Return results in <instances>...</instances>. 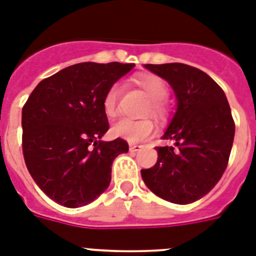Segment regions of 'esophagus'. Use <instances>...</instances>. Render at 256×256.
<instances>
[{"mask_svg": "<svg viewBox=\"0 0 256 256\" xmlns=\"http://www.w3.org/2000/svg\"><path fill=\"white\" fill-rule=\"evenodd\" d=\"M140 147H142V146H139V144H134V143H132L128 148H130V151H132V152H136L138 150H140Z\"/></svg>", "mask_w": 256, "mask_h": 256, "instance_id": "1", "label": "esophagus"}]
</instances>
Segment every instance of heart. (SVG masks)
Segmentation results:
<instances>
[{"instance_id":"obj_1","label":"heart","mask_w":256,"mask_h":256,"mask_svg":"<svg viewBox=\"0 0 256 256\" xmlns=\"http://www.w3.org/2000/svg\"><path fill=\"white\" fill-rule=\"evenodd\" d=\"M135 82L143 92L146 93L150 101V110L154 116L162 117L166 113L163 100L167 97L168 89L163 78L156 74H142L135 78ZM118 96H120V85L114 84L110 86L102 101L104 113L106 117L114 118L118 114ZM113 135L122 138L132 143H139L148 139L155 132V124L150 120H130L124 118L112 128Z\"/></svg>"}]
</instances>
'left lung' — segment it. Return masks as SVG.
I'll return each mask as SVG.
<instances>
[{"instance_id":"left-lung-1","label":"left lung","mask_w":256,"mask_h":256,"mask_svg":"<svg viewBox=\"0 0 256 256\" xmlns=\"http://www.w3.org/2000/svg\"><path fill=\"white\" fill-rule=\"evenodd\" d=\"M176 96V112L156 147L158 162L142 170L147 188L170 202L200 200L220 182L229 162L236 124L225 93L210 76L182 63L144 64Z\"/></svg>"}]
</instances>
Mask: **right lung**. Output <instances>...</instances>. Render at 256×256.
Wrapping results in <instances>:
<instances>
[{"label": "right lung", "instance_id": "add662e5", "mask_svg": "<svg viewBox=\"0 0 256 256\" xmlns=\"http://www.w3.org/2000/svg\"><path fill=\"white\" fill-rule=\"evenodd\" d=\"M135 64L85 62L42 80L22 109V147L36 186L55 202L80 208L108 189L112 164L128 144L109 130L104 97Z\"/></svg>", "mask_w": 256, "mask_h": 256}]
</instances>
